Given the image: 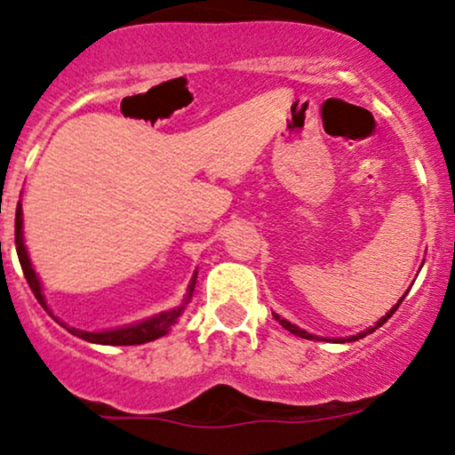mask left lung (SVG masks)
Wrapping results in <instances>:
<instances>
[{
    "instance_id": "8db88e82",
    "label": "left lung",
    "mask_w": 455,
    "mask_h": 455,
    "mask_svg": "<svg viewBox=\"0 0 455 455\" xmlns=\"http://www.w3.org/2000/svg\"><path fill=\"white\" fill-rule=\"evenodd\" d=\"M422 265H425V260H422ZM406 294H408V290H406ZM406 294H403V296L400 298V300H397V302L394 304V307H391V308L387 310V313H385V315L381 316V319H379V321L375 323V325H371L369 329H364V331H360V333H356V335H350V338H319V335H313V333L304 331V329H300V327H298V325H294V323L285 321V319H283V316H279V315H275V313H273V316H275V319L279 321V325H282V327H285V329H288V331H290V333H294V335H298V338H304V339H323V341H338V344H346V341H356V339H360V338H366V335H369V333H372V331H375V329H379V327H381V325H383V323H387V319H389V316H391V315H394V313H395V310H397V307H400V304H402V300H403V298H406Z\"/></svg>"
}]
</instances>
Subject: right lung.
I'll return each mask as SVG.
<instances>
[{
	"mask_svg": "<svg viewBox=\"0 0 455 455\" xmlns=\"http://www.w3.org/2000/svg\"><path fill=\"white\" fill-rule=\"evenodd\" d=\"M16 252H18V260H20V267L24 271V277H27V282L30 285V290H33L35 298L39 300L41 307L53 316V313L47 307L45 294H43L41 279H39V275H36L33 263H30L27 244H24L22 203L20 201H18V207H16ZM196 275H198V271H195V275H192L190 283H188V290H186V296H184V300H182V304H180V307L172 308V310H164V313L148 316V319H142L139 323H132V325L103 329V331H84V329L68 327L64 321L58 319V316H55V321H58L60 325H64L72 335H76V338L84 339V341H91V344H101V346H139V344H147V341L164 338V335L170 333L172 327L176 325L180 316L184 315V310H186V307H188V302L192 298V291H195Z\"/></svg>",
	"mask_w": 455,
	"mask_h": 455,
	"instance_id": "right-lung-1",
	"label": "right lung"
}]
</instances>
